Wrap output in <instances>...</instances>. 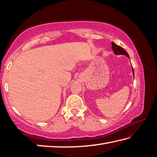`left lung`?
<instances>
[{
  "instance_id": "obj_1",
  "label": "left lung",
  "mask_w": 157,
  "mask_h": 157,
  "mask_svg": "<svg viewBox=\"0 0 157 157\" xmlns=\"http://www.w3.org/2000/svg\"><path fill=\"white\" fill-rule=\"evenodd\" d=\"M112 48H113V51L114 52L115 55H125L126 56H128V57L129 59V55L128 54V52H127L124 49H123L121 46H118L117 44H116L115 43H114L113 42H112ZM132 72H133V75L134 76V69L132 67Z\"/></svg>"
}]
</instances>
